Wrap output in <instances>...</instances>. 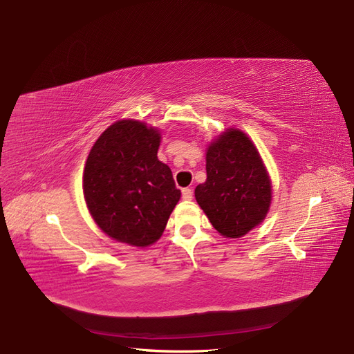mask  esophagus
<instances>
[{"label": "esophagus", "mask_w": 354, "mask_h": 354, "mask_svg": "<svg viewBox=\"0 0 354 354\" xmlns=\"http://www.w3.org/2000/svg\"><path fill=\"white\" fill-rule=\"evenodd\" d=\"M182 198H183L185 201H191V199L194 198V192H192V189H189V188H183V189H182Z\"/></svg>", "instance_id": "34e87169"}]
</instances>
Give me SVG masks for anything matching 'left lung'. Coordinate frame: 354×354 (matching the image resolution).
Here are the masks:
<instances>
[{
	"instance_id": "1",
	"label": "left lung",
	"mask_w": 354,
	"mask_h": 354,
	"mask_svg": "<svg viewBox=\"0 0 354 354\" xmlns=\"http://www.w3.org/2000/svg\"><path fill=\"white\" fill-rule=\"evenodd\" d=\"M271 194L263 159L244 132L231 127L211 142L207 180L195 188V198L222 236H244L261 224Z\"/></svg>"
}]
</instances>
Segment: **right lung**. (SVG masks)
Here are the masks:
<instances>
[{"instance_id": "right-lung-1", "label": "right lung", "mask_w": 354, "mask_h": 354, "mask_svg": "<svg viewBox=\"0 0 354 354\" xmlns=\"http://www.w3.org/2000/svg\"><path fill=\"white\" fill-rule=\"evenodd\" d=\"M159 130L119 120L93 145L83 194L97 227L119 243L147 247L160 238L180 198L171 167L158 159Z\"/></svg>"}]
</instances>
